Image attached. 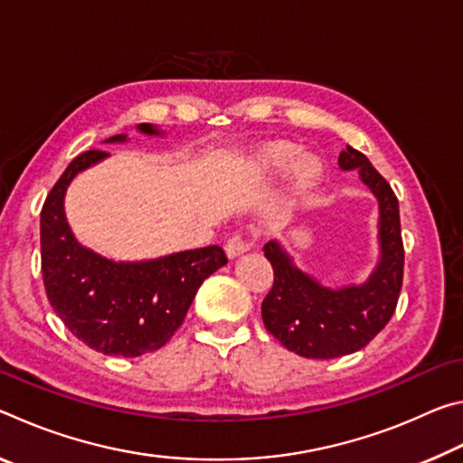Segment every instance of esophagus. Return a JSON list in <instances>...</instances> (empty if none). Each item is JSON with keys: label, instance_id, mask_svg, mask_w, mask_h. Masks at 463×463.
<instances>
[{"label": "esophagus", "instance_id": "obj_1", "mask_svg": "<svg viewBox=\"0 0 463 463\" xmlns=\"http://www.w3.org/2000/svg\"><path fill=\"white\" fill-rule=\"evenodd\" d=\"M224 249H226V255L231 257H239L241 253H245V250L249 249V242L245 241V237H242V234H232V237L226 241V245H224Z\"/></svg>", "mask_w": 463, "mask_h": 463}]
</instances>
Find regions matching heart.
Returning a JSON list of instances; mask_svg holds the SVG:
<instances>
[{"label": "heart", "instance_id": "heart-1", "mask_svg": "<svg viewBox=\"0 0 463 463\" xmlns=\"http://www.w3.org/2000/svg\"><path fill=\"white\" fill-rule=\"evenodd\" d=\"M296 155H298L296 145L271 143L268 146H263L261 151L257 153L255 163H257V167L263 171H281L296 159ZM318 171H320L318 161L312 159V156H304V159L298 161V165L294 169L296 185L298 187L310 185L317 179Z\"/></svg>", "mask_w": 463, "mask_h": 463}]
</instances>
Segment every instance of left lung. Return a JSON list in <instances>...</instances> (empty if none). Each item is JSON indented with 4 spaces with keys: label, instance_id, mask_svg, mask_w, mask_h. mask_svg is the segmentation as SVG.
I'll use <instances>...</instances> for the list:
<instances>
[{
    "label": "left lung",
    "instance_id": "1",
    "mask_svg": "<svg viewBox=\"0 0 463 463\" xmlns=\"http://www.w3.org/2000/svg\"><path fill=\"white\" fill-rule=\"evenodd\" d=\"M343 171L357 169L380 203V261L362 286L331 289L294 265L278 241L263 247L273 268V286L263 298V325L286 349L310 359H333L364 349L388 325L404 273L398 198L364 153L347 146Z\"/></svg>",
    "mask_w": 463,
    "mask_h": 463
}]
</instances>
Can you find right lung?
Here are the masks:
<instances>
[{
  "label": "right lung",
  "mask_w": 463,
  "mask_h": 463,
  "mask_svg": "<svg viewBox=\"0 0 463 463\" xmlns=\"http://www.w3.org/2000/svg\"><path fill=\"white\" fill-rule=\"evenodd\" d=\"M145 135H163L138 124ZM127 135L106 143H124ZM85 151L69 163L41 213L43 279L57 317L104 355L138 357L161 349L182 326L202 281L226 265L222 247L182 250L148 261H112L77 242L65 218V192L80 171L106 159Z\"/></svg>",
  "instance_id": "1"
}]
</instances>
